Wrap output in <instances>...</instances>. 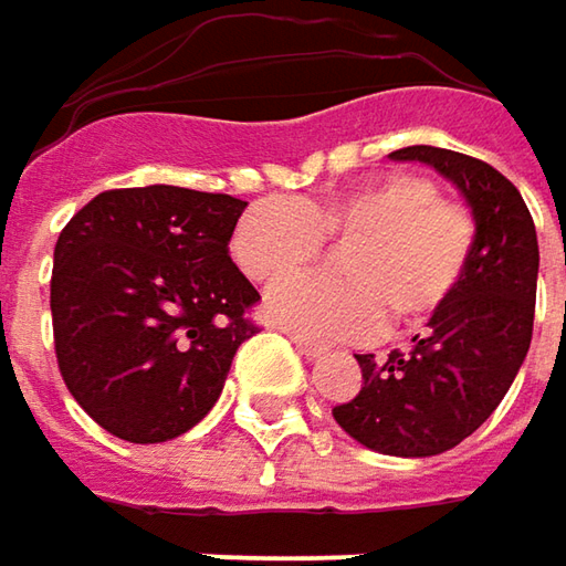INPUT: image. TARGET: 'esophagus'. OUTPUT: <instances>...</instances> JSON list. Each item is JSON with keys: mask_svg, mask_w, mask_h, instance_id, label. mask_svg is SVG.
I'll return each instance as SVG.
<instances>
[{"mask_svg": "<svg viewBox=\"0 0 566 566\" xmlns=\"http://www.w3.org/2000/svg\"><path fill=\"white\" fill-rule=\"evenodd\" d=\"M291 343L297 346L301 355H307V358H319V355H326V352H329V346L314 343V339H307V336H301V333H291Z\"/></svg>", "mask_w": 566, "mask_h": 566, "instance_id": "1", "label": "esophagus"}]
</instances>
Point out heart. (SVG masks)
<instances>
[{"label":"heart","instance_id":"1","mask_svg":"<svg viewBox=\"0 0 566 566\" xmlns=\"http://www.w3.org/2000/svg\"><path fill=\"white\" fill-rule=\"evenodd\" d=\"M474 217L442 198L436 179L387 172L297 201H259L233 230V259L252 282L282 284L307 272L323 243L343 247L346 279L279 287L265 311L316 339H358L390 316V329H419L458 291L474 252Z\"/></svg>","mask_w":566,"mask_h":566}]
</instances>
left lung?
<instances>
[{
  "label": "left lung",
  "instance_id": "obj_1",
  "mask_svg": "<svg viewBox=\"0 0 566 566\" xmlns=\"http://www.w3.org/2000/svg\"><path fill=\"white\" fill-rule=\"evenodd\" d=\"M397 163H426L468 201L478 237L451 301L413 336L410 352L355 355L361 390L333 407L336 422L365 449L429 458L454 449L500 407L515 381L535 323L538 237L532 214L490 163L442 150L403 147Z\"/></svg>",
  "mask_w": 566,
  "mask_h": 566
}]
</instances>
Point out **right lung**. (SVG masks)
<instances>
[{"mask_svg": "<svg viewBox=\"0 0 566 566\" xmlns=\"http://www.w3.org/2000/svg\"><path fill=\"white\" fill-rule=\"evenodd\" d=\"M247 201L179 185L112 188L63 227L51 314L60 375L124 442H169L217 403L259 329V291L230 259Z\"/></svg>", "mask_w": 566, "mask_h": 566, "instance_id": "right-lung-1", "label": "right lung"}]
</instances>
